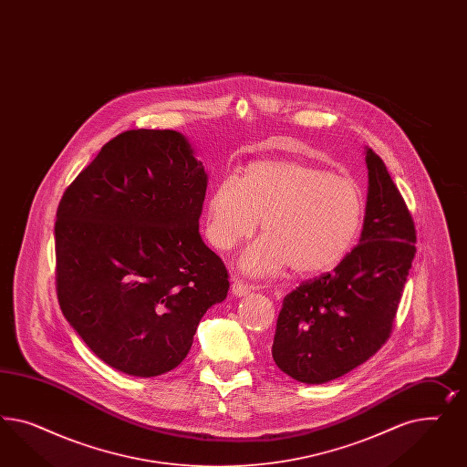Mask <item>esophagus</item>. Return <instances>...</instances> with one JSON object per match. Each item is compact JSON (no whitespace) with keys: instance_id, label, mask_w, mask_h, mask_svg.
<instances>
[{"instance_id":"obj_1","label":"esophagus","mask_w":467,"mask_h":467,"mask_svg":"<svg viewBox=\"0 0 467 467\" xmlns=\"http://www.w3.org/2000/svg\"><path fill=\"white\" fill-rule=\"evenodd\" d=\"M231 291H233V295H236V296H246V295L252 291V287H250L248 284L240 281L238 277H234L233 284H231Z\"/></svg>"}]
</instances>
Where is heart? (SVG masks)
I'll list each match as a JSON object with an SVG mask.
<instances>
[{
  "mask_svg": "<svg viewBox=\"0 0 467 467\" xmlns=\"http://www.w3.org/2000/svg\"><path fill=\"white\" fill-rule=\"evenodd\" d=\"M262 220L265 233L243 254L241 269L270 275L293 267L301 275L336 269L363 227L365 198L351 178L299 159L258 161L240 180L215 186L207 236L217 250L248 240Z\"/></svg>",
  "mask_w": 467,
  "mask_h": 467,
  "instance_id": "b5f03b06",
  "label": "heart"
}]
</instances>
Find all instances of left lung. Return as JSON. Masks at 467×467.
I'll return each mask as SVG.
<instances>
[{
	"mask_svg": "<svg viewBox=\"0 0 467 467\" xmlns=\"http://www.w3.org/2000/svg\"><path fill=\"white\" fill-rule=\"evenodd\" d=\"M367 215L359 243L332 272L284 297L272 358L303 383L336 380L389 340L416 254V229L382 159L367 149Z\"/></svg>",
	"mask_w": 467,
	"mask_h": 467,
	"instance_id": "1",
	"label": "left lung"
}]
</instances>
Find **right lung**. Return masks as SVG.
<instances>
[{"mask_svg":"<svg viewBox=\"0 0 467 467\" xmlns=\"http://www.w3.org/2000/svg\"><path fill=\"white\" fill-rule=\"evenodd\" d=\"M207 172L174 130H128L65 190L55 224L65 318L104 363L133 377L178 367L229 289L202 241Z\"/></svg>","mask_w":467,"mask_h":467,"instance_id":"right-lung-1","label":"right lung"}]
</instances>
